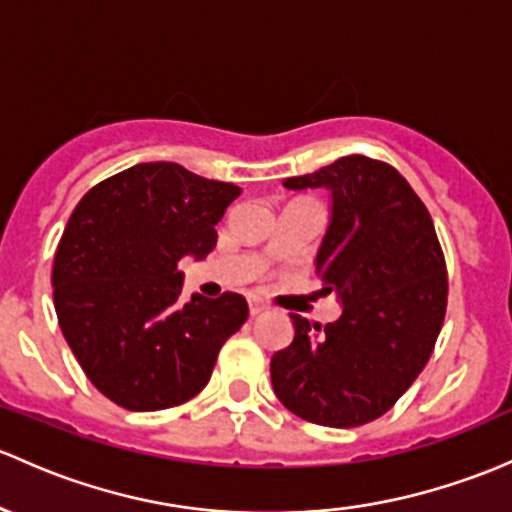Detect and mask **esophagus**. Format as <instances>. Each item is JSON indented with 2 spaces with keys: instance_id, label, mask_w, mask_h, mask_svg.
<instances>
[{
  "instance_id": "1",
  "label": "esophagus",
  "mask_w": 512,
  "mask_h": 512,
  "mask_svg": "<svg viewBox=\"0 0 512 512\" xmlns=\"http://www.w3.org/2000/svg\"><path fill=\"white\" fill-rule=\"evenodd\" d=\"M247 306H250V314L252 316H257V314H262V311L267 309L265 304H262L260 299H255V297H247Z\"/></svg>"
}]
</instances>
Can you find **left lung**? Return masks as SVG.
I'll return each instance as SVG.
<instances>
[{
  "instance_id": "obj_1",
  "label": "left lung",
  "mask_w": 512,
  "mask_h": 512,
  "mask_svg": "<svg viewBox=\"0 0 512 512\" xmlns=\"http://www.w3.org/2000/svg\"><path fill=\"white\" fill-rule=\"evenodd\" d=\"M326 188L331 218L316 272L341 316L311 326L292 314L294 341L272 355L274 395L324 427H360L405 395L444 324L446 265L432 215L390 164L360 154L284 179Z\"/></svg>"
}]
</instances>
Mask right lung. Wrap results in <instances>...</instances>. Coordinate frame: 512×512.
<instances>
[{"label":"right lung","instance_id":"obj_1","mask_svg":"<svg viewBox=\"0 0 512 512\" xmlns=\"http://www.w3.org/2000/svg\"><path fill=\"white\" fill-rule=\"evenodd\" d=\"M240 186L171 161L129 166L93 186L68 220L53 260L58 324L105 397L157 412L208 385L223 343L247 319L225 292L181 301L179 260H203Z\"/></svg>","mask_w":512,"mask_h":512}]
</instances>
